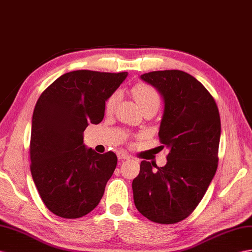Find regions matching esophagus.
Returning a JSON list of instances; mask_svg holds the SVG:
<instances>
[{"instance_id":"obj_1","label":"esophagus","mask_w":252,"mask_h":252,"mask_svg":"<svg viewBox=\"0 0 252 252\" xmlns=\"http://www.w3.org/2000/svg\"><path fill=\"white\" fill-rule=\"evenodd\" d=\"M117 156H118V158L120 159V160H125V159H130V157H128L127 156V154L126 153V152H118V154H117Z\"/></svg>"}]
</instances>
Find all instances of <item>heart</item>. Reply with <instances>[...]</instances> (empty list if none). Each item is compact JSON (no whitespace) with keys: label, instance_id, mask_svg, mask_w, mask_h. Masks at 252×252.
I'll return each mask as SVG.
<instances>
[{"label":"heart","instance_id":"obj_1","mask_svg":"<svg viewBox=\"0 0 252 252\" xmlns=\"http://www.w3.org/2000/svg\"><path fill=\"white\" fill-rule=\"evenodd\" d=\"M132 94L144 112L148 111V109H153V111L158 112L160 103H162V98H160L158 89L149 85V84H137L132 88ZM119 96L120 94L118 92H114L107 96L104 104L105 113L111 114L115 111L116 105L119 101Z\"/></svg>","mask_w":252,"mask_h":252}]
</instances>
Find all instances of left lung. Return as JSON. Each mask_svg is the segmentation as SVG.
I'll use <instances>...</instances> for the list:
<instances>
[{"label":"left lung","instance_id":"left-lung-1","mask_svg":"<svg viewBox=\"0 0 252 252\" xmlns=\"http://www.w3.org/2000/svg\"><path fill=\"white\" fill-rule=\"evenodd\" d=\"M141 79L164 96L158 137L169 152L164 167L140 163L132 183L134 202L153 222L177 223L197 208L215 176L220 116L209 90L184 71H152Z\"/></svg>","mask_w":252,"mask_h":252}]
</instances>
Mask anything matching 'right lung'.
<instances>
[{
	"mask_svg": "<svg viewBox=\"0 0 252 252\" xmlns=\"http://www.w3.org/2000/svg\"><path fill=\"white\" fill-rule=\"evenodd\" d=\"M126 75L71 71L38 99L32 119L31 172L43 203L56 216L80 218L99 204L117 157L86 149L84 131L103 120L105 100Z\"/></svg>",
	"mask_w": 252,
	"mask_h": 252,
	"instance_id": "1",
	"label": "right lung"
}]
</instances>
